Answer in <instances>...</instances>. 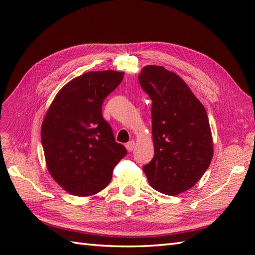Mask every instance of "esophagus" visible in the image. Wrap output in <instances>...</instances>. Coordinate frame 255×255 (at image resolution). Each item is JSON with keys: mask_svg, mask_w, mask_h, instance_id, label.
<instances>
[{"mask_svg": "<svg viewBox=\"0 0 255 255\" xmlns=\"http://www.w3.org/2000/svg\"><path fill=\"white\" fill-rule=\"evenodd\" d=\"M126 149L129 152H131V151L134 149V141L133 140H130V141L126 143Z\"/></svg>", "mask_w": 255, "mask_h": 255, "instance_id": "obj_1", "label": "esophagus"}]
</instances>
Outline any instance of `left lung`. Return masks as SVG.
Wrapping results in <instances>:
<instances>
[{
    "label": "left lung",
    "mask_w": 255,
    "mask_h": 255,
    "mask_svg": "<svg viewBox=\"0 0 255 255\" xmlns=\"http://www.w3.org/2000/svg\"><path fill=\"white\" fill-rule=\"evenodd\" d=\"M139 83L152 101L154 156L143 172L150 186L178 195L196 184L214 155L207 113L183 79L162 66H145Z\"/></svg>",
    "instance_id": "8db88e82"
}]
</instances>
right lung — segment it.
Masks as SVG:
<instances>
[{
  "instance_id": "add662e5",
  "label": "right lung",
  "mask_w": 255,
  "mask_h": 255,
  "mask_svg": "<svg viewBox=\"0 0 255 255\" xmlns=\"http://www.w3.org/2000/svg\"><path fill=\"white\" fill-rule=\"evenodd\" d=\"M124 72L91 71L58 92L41 125L47 170L64 191L92 196L110 184L127 151L117 143L102 115L105 97L121 84Z\"/></svg>"
}]
</instances>
